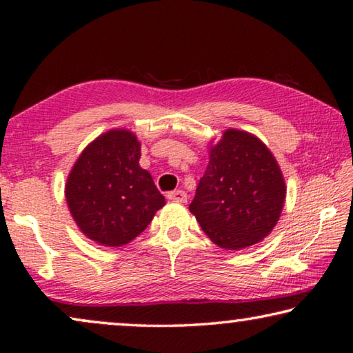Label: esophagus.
Listing matches in <instances>:
<instances>
[{"mask_svg":"<svg viewBox=\"0 0 353 353\" xmlns=\"http://www.w3.org/2000/svg\"><path fill=\"white\" fill-rule=\"evenodd\" d=\"M168 199L172 202H179V204H185V202H187V193L182 190L171 191V193L168 194Z\"/></svg>","mask_w":353,"mask_h":353,"instance_id":"esophagus-1","label":"esophagus"}]
</instances>
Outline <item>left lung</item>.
<instances>
[{"mask_svg": "<svg viewBox=\"0 0 353 353\" xmlns=\"http://www.w3.org/2000/svg\"><path fill=\"white\" fill-rule=\"evenodd\" d=\"M285 198L282 170L265 143L246 130L225 129L208 145V165L190 212L216 246L241 250L271 234Z\"/></svg>", "mask_w": 353, "mask_h": 353, "instance_id": "left-lung-1", "label": "left lung"}]
</instances>
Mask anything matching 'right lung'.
I'll return each instance as SVG.
<instances>
[{
    "label": "right lung",
    "instance_id": "right-lung-1",
    "mask_svg": "<svg viewBox=\"0 0 353 353\" xmlns=\"http://www.w3.org/2000/svg\"><path fill=\"white\" fill-rule=\"evenodd\" d=\"M141 143L128 129H110L88 143L71 168L65 199L76 225L92 241L124 246L139 236L165 198L140 166Z\"/></svg>",
    "mask_w": 353,
    "mask_h": 353
}]
</instances>
